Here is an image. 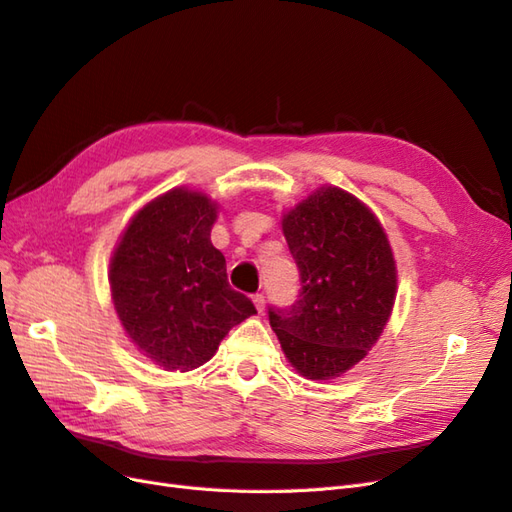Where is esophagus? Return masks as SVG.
Here are the masks:
<instances>
[{"mask_svg":"<svg viewBox=\"0 0 512 512\" xmlns=\"http://www.w3.org/2000/svg\"><path fill=\"white\" fill-rule=\"evenodd\" d=\"M252 301H254L258 312H262V309H265V294H262V292H256L254 297H252Z\"/></svg>","mask_w":512,"mask_h":512,"instance_id":"obj_1","label":"esophagus"}]
</instances>
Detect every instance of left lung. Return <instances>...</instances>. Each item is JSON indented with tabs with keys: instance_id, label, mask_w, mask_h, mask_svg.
Instances as JSON below:
<instances>
[{
	"instance_id": "8db88e82",
	"label": "left lung",
	"mask_w": 512,
	"mask_h": 512,
	"mask_svg": "<svg viewBox=\"0 0 512 512\" xmlns=\"http://www.w3.org/2000/svg\"><path fill=\"white\" fill-rule=\"evenodd\" d=\"M301 273L299 299L269 307L288 361L309 380H329L378 342L395 301V260L376 215L339 188L307 196L284 218Z\"/></svg>"
}]
</instances>
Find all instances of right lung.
Here are the masks:
<instances>
[{
  "label": "right lung",
  "mask_w": 512,
  "mask_h": 512,
  "mask_svg": "<svg viewBox=\"0 0 512 512\" xmlns=\"http://www.w3.org/2000/svg\"><path fill=\"white\" fill-rule=\"evenodd\" d=\"M215 205L173 190L138 211L111 262V292L123 329L168 371L207 363L226 333L256 314L232 290L226 258L211 243Z\"/></svg>",
  "instance_id": "right-lung-1"
}]
</instances>
